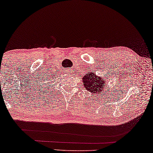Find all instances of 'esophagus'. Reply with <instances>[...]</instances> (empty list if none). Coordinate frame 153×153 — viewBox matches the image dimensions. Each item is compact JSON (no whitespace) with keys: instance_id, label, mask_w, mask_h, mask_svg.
<instances>
[{"instance_id":"34e87169","label":"esophagus","mask_w":153,"mask_h":153,"mask_svg":"<svg viewBox=\"0 0 153 153\" xmlns=\"http://www.w3.org/2000/svg\"><path fill=\"white\" fill-rule=\"evenodd\" d=\"M65 72H66L67 73H68V74H70V72H71V70H70V69H68V70H66Z\"/></svg>"}]
</instances>
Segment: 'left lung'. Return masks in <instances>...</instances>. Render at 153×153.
Segmentation results:
<instances>
[{
  "instance_id": "8db88e82",
  "label": "left lung",
  "mask_w": 153,
  "mask_h": 153,
  "mask_svg": "<svg viewBox=\"0 0 153 153\" xmlns=\"http://www.w3.org/2000/svg\"><path fill=\"white\" fill-rule=\"evenodd\" d=\"M82 79L84 88L92 95H95V97L104 95L103 93L107 85H106V81L101 76H96L95 72H89L83 76Z\"/></svg>"
}]
</instances>
